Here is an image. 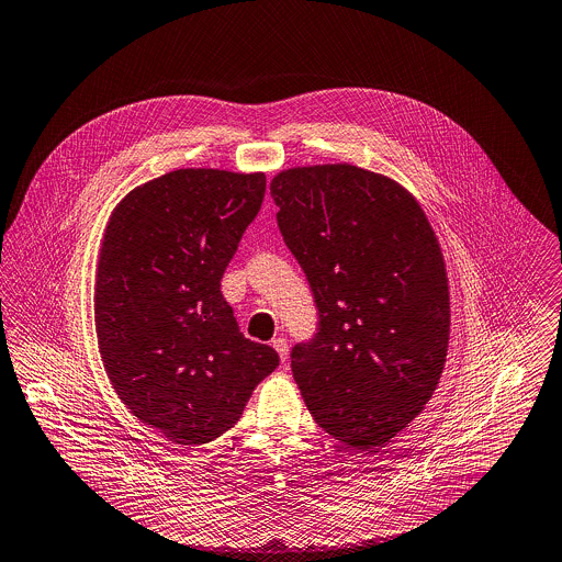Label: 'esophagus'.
<instances>
[{"instance_id":"esophagus-1","label":"esophagus","mask_w":562,"mask_h":562,"mask_svg":"<svg viewBox=\"0 0 562 562\" xmlns=\"http://www.w3.org/2000/svg\"><path fill=\"white\" fill-rule=\"evenodd\" d=\"M271 346L276 348V352L280 355V359H282V363H286V355H289V344H286V339L284 337H276L273 341H271Z\"/></svg>"}]
</instances>
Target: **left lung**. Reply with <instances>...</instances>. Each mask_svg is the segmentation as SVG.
I'll return each instance as SVG.
<instances>
[{
	"instance_id": "1",
	"label": "left lung",
	"mask_w": 562,
	"mask_h": 562,
	"mask_svg": "<svg viewBox=\"0 0 562 562\" xmlns=\"http://www.w3.org/2000/svg\"><path fill=\"white\" fill-rule=\"evenodd\" d=\"M269 190L319 311L315 339L291 352L293 379L326 434L376 453L445 370L451 306L436 232L412 192L352 164L289 168Z\"/></svg>"
}]
</instances>
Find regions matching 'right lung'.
I'll return each instance as SVG.
<instances>
[{
  "mask_svg": "<svg viewBox=\"0 0 562 562\" xmlns=\"http://www.w3.org/2000/svg\"><path fill=\"white\" fill-rule=\"evenodd\" d=\"M265 172L179 168L133 188L104 227L93 317L117 398L175 445L232 429L280 357L245 339L221 278L265 199Z\"/></svg>",
  "mask_w": 562,
  "mask_h": 562,
  "instance_id": "right-lung-1",
  "label": "right lung"
}]
</instances>
